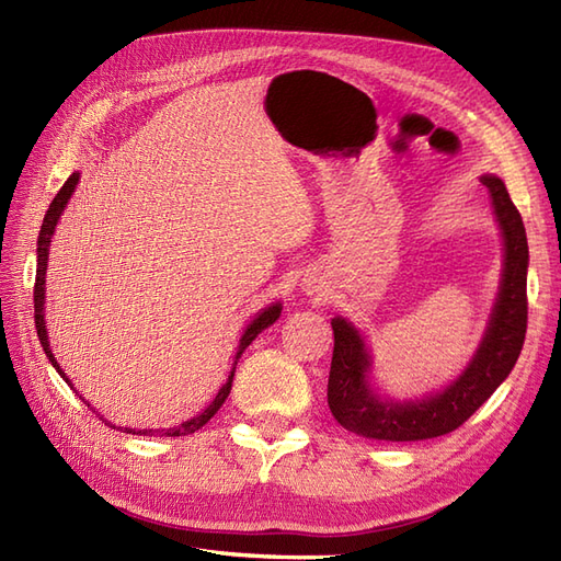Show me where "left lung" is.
<instances>
[{
	"instance_id": "1",
	"label": "left lung",
	"mask_w": 561,
	"mask_h": 561,
	"mask_svg": "<svg viewBox=\"0 0 561 561\" xmlns=\"http://www.w3.org/2000/svg\"><path fill=\"white\" fill-rule=\"evenodd\" d=\"M493 199L495 220L501 226L505 261L501 291L489 327L474 357L449 388L415 402H388L369 386L371 357L359 331L343 317L331 319L333 357L329 371V409L333 419L355 435L382 442H419L449 435L482 407L493 390L510 376L526 335V267L529 244L517 206L512 204L505 183L495 175H482Z\"/></svg>"
}]
</instances>
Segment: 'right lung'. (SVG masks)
I'll list each match as a JSON object with an SVG mask.
<instances>
[{
  "label": "right lung",
  "mask_w": 561,
  "mask_h": 561,
  "mask_svg": "<svg viewBox=\"0 0 561 561\" xmlns=\"http://www.w3.org/2000/svg\"><path fill=\"white\" fill-rule=\"evenodd\" d=\"M77 181H79V173H72L70 179L66 181V185H62L58 195L54 197V202H51V206H49V211H46V216H44L42 230H39V239H37V277H35V327H37L39 343H42V347H44V352H46V357H49V362L56 366V371L60 374V378L66 380L70 388H72V382H70V378H68L66 374H62V369L58 366V362H56V357H54V352H51V347H49V335H46V327H44V282H46V263H49L51 237H54V230H56V226H58V218H60L62 209H66L68 199L72 197V192H75V187H77ZM279 314H282V302H275V306H270V308H265L263 312L255 314L253 322L247 327V331H244V335H242V341H239V350H237L234 364H237L239 357H242V352L255 341V335H259L263 329H267L270 324H275L277 319H279ZM232 376H234V369L230 371L226 386H222V388L218 390L214 402H211L209 407H206L199 415H195V419H190V421H185V423H181V425H175V427H169V430H134V427H124V432H126V435H142V437H154V435H159V437H183V435H192V432H197L202 425L209 423V421L214 419V415H216V411L222 407V402H226L230 390H232ZM87 407H91V404H87ZM99 415H101V413H99ZM101 421H103L105 425H110V423L103 419V415H101ZM110 427H115V425H110Z\"/></svg>",
  "instance_id": "1"
}]
</instances>
